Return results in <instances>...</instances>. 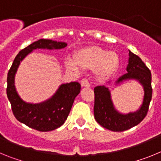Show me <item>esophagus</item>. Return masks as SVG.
Returning a JSON list of instances; mask_svg holds the SVG:
<instances>
[{"label": "esophagus", "mask_w": 161, "mask_h": 161, "mask_svg": "<svg viewBox=\"0 0 161 161\" xmlns=\"http://www.w3.org/2000/svg\"><path fill=\"white\" fill-rule=\"evenodd\" d=\"M80 85H81V87H89L90 86V84L89 81L87 79H83L80 82Z\"/></svg>", "instance_id": "34e87169"}]
</instances>
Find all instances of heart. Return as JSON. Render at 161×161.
Returning a JSON list of instances; mask_svg holds the SVG:
<instances>
[{"label":"heart","instance_id":"heart-1","mask_svg":"<svg viewBox=\"0 0 161 161\" xmlns=\"http://www.w3.org/2000/svg\"><path fill=\"white\" fill-rule=\"evenodd\" d=\"M73 60L67 58L65 65L68 69L79 71L94 70L96 77L105 80L113 76L119 68V56L116 52H108L100 47L91 45L76 50Z\"/></svg>","mask_w":161,"mask_h":161}]
</instances>
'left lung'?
Segmentation results:
<instances>
[{"label":"left lung","mask_w":161,"mask_h":161,"mask_svg":"<svg viewBox=\"0 0 161 161\" xmlns=\"http://www.w3.org/2000/svg\"><path fill=\"white\" fill-rule=\"evenodd\" d=\"M126 73L117 80L116 85L129 80H135L143 86V99L141 106L135 112L122 114L115 109L111 93L105 85L94 88V118L102 126L112 131H123L139 124L147 115L152 99V75L142 59L129 51Z\"/></svg>","instance_id":"obj_1"}]
</instances>
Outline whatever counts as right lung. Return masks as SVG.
<instances>
[{"label": "right lung", "mask_w": 161, "mask_h": 161, "mask_svg": "<svg viewBox=\"0 0 161 161\" xmlns=\"http://www.w3.org/2000/svg\"><path fill=\"white\" fill-rule=\"evenodd\" d=\"M67 47L64 42H56L41 38L22 49L17 55L8 72L6 93L14 116L20 123L39 131H51L64 123L70 113L76 97L80 92L78 82L62 84L53 96L40 103L25 102L20 97L14 85V79L20 64L34 50L62 49Z\"/></svg>", "instance_id": "1"}]
</instances>
